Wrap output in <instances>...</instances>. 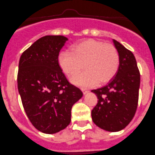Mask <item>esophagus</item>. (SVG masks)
Returning a JSON list of instances; mask_svg holds the SVG:
<instances>
[{
    "mask_svg": "<svg viewBox=\"0 0 155 155\" xmlns=\"http://www.w3.org/2000/svg\"><path fill=\"white\" fill-rule=\"evenodd\" d=\"M82 91H83V92H84V94H87V93H88L89 92V91H88L87 89H85V88H83V89H82Z\"/></svg>",
    "mask_w": 155,
    "mask_h": 155,
    "instance_id": "obj_1",
    "label": "esophagus"
}]
</instances>
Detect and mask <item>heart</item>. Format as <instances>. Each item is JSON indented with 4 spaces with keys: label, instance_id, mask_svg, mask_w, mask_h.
<instances>
[{
    "label": "heart",
    "instance_id": "obj_1",
    "mask_svg": "<svg viewBox=\"0 0 155 155\" xmlns=\"http://www.w3.org/2000/svg\"><path fill=\"white\" fill-rule=\"evenodd\" d=\"M58 62L61 71L69 78L84 72L74 81L82 87L104 84L116 75L119 66V55L116 47L96 39H87L71 47V52L63 51Z\"/></svg>",
    "mask_w": 155,
    "mask_h": 155
}]
</instances>
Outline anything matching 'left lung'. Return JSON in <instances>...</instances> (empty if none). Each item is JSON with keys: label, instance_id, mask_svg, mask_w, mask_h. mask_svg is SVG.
Returning <instances> with one entry per match:
<instances>
[{"label": "left lung", "instance_id": "1", "mask_svg": "<svg viewBox=\"0 0 155 155\" xmlns=\"http://www.w3.org/2000/svg\"><path fill=\"white\" fill-rule=\"evenodd\" d=\"M113 43L119 52V69L107 84L91 91L98 99L91 111L93 122L109 132L122 130L133 119L140 86V72L133 53L115 39Z\"/></svg>", "mask_w": 155, "mask_h": 155}]
</instances>
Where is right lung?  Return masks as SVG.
Instances as JSON below:
<instances>
[{
	"instance_id": "right-lung-1",
	"label": "right lung",
	"mask_w": 155,
	"mask_h": 155,
	"mask_svg": "<svg viewBox=\"0 0 155 155\" xmlns=\"http://www.w3.org/2000/svg\"><path fill=\"white\" fill-rule=\"evenodd\" d=\"M63 36H45L25 50L19 61L17 87L22 104L32 126L54 134L71 123L72 106L83 96L69 82L58 62Z\"/></svg>"
}]
</instances>
